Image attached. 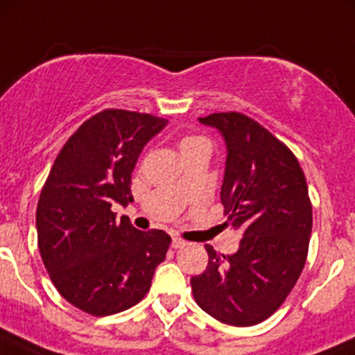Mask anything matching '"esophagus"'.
I'll return each mask as SVG.
<instances>
[{
  "label": "esophagus",
  "instance_id": "obj_1",
  "mask_svg": "<svg viewBox=\"0 0 355 355\" xmlns=\"http://www.w3.org/2000/svg\"><path fill=\"white\" fill-rule=\"evenodd\" d=\"M184 245H185V242L182 241V239H178V237L171 239V247H173V249H182Z\"/></svg>",
  "mask_w": 355,
  "mask_h": 355
}]
</instances>
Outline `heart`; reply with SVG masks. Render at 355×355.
<instances>
[{"instance_id": "heart-1", "label": "heart", "mask_w": 355, "mask_h": 355, "mask_svg": "<svg viewBox=\"0 0 355 355\" xmlns=\"http://www.w3.org/2000/svg\"><path fill=\"white\" fill-rule=\"evenodd\" d=\"M200 144H209V141H207L206 137H200V135H187V137H184L180 141V149L182 153H184L187 151V149H192Z\"/></svg>"}]
</instances>
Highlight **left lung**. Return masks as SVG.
I'll use <instances>...</instances> for the list:
<instances>
[{
  "mask_svg": "<svg viewBox=\"0 0 355 355\" xmlns=\"http://www.w3.org/2000/svg\"><path fill=\"white\" fill-rule=\"evenodd\" d=\"M228 156L221 202L242 230L235 254L206 245L207 266L191 278L202 311L230 327L268 320L292 292L304 270L313 228V204L295 155L268 128L239 111L211 113Z\"/></svg>",
  "mask_w": 355,
  "mask_h": 355,
  "instance_id": "1",
  "label": "left lung"
}]
</instances>
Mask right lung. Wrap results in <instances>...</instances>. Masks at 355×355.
<instances>
[{
	"instance_id": "right-lung-1",
	"label": "right lung",
	"mask_w": 355,
	"mask_h": 355,
	"mask_svg": "<svg viewBox=\"0 0 355 355\" xmlns=\"http://www.w3.org/2000/svg\"><path fill=\"white\" fill-rule=\"evenodd\" d=\"M166 123L149 113L99 111L71 134L41 189L35 227L42 263L63 299L91 316L141 302L166 257V232H141L111 211L113 202L134 200L137 157Z\"/></svg>"
}]
</instances>
